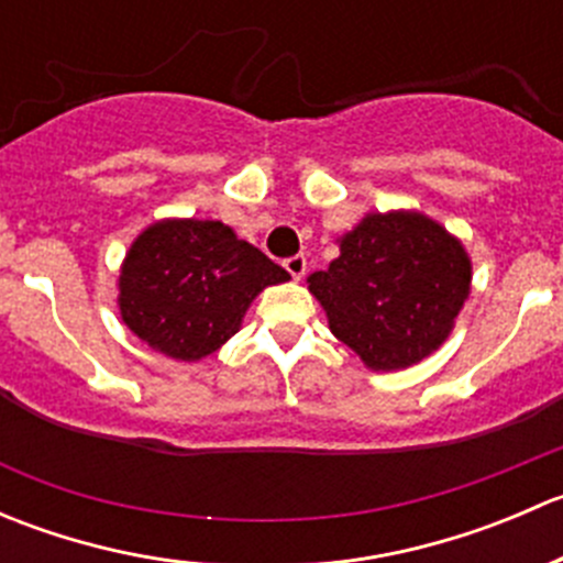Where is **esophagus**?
Returning a JSON list of instances; mask_svg holds the SVG:
<instances>
[{
  "mask_svg": "<svg viewBox=\"0 0 563 563\" xmlns=\"http://www.w3.org/2000/svg\"><path fill=\"white\" fill-rule=\"evenodd\" d=\"M283 266H286V272L294 277V280L305 277V272H308V261H305V255H291V258L283 261Z\"/></svg>",
  "mask_w": 563,
  "mask_h": 563,
  "instance_id": "esophagus-1",
  "label": "esophagus"
}]
</instances>
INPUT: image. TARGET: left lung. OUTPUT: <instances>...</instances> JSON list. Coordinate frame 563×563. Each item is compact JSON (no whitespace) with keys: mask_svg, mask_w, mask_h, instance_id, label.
I'll return each mask as SVG.
<instances>
[{"mask_svg":"<svg viewBox=\"0 0 563 563\" xmlns=\"http://www.w3.org/2000/svg\"><path fill=\"white\" fill-rule=\"evenodd\" d=\"M308 283L334 338L373 371H397L444 343L468 297L471 264L424 214H367Z\"/></svg>","mask_w":563,"mask_h":563,"instance_id":"obj_1","label":"left lung"}]
</instances>
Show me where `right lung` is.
<instances>
[{
	"instance_id": "right-lung-1",
	"label": "right lung",
	"mask_w": 563,
	"mask_h": 563,
	"mask_svg": "<svg viewBox=\"0 0 563 563\" xmlns=\"http://www.w3.org/2000/svg\"><path fill=\"white\" fill-rule=\"evenodd\" d=\"M288 272L214 220H166L130 247L119 277L124 323L172 360H201L240 329L261 288Z\"/></svg>"
}]
</instances>
